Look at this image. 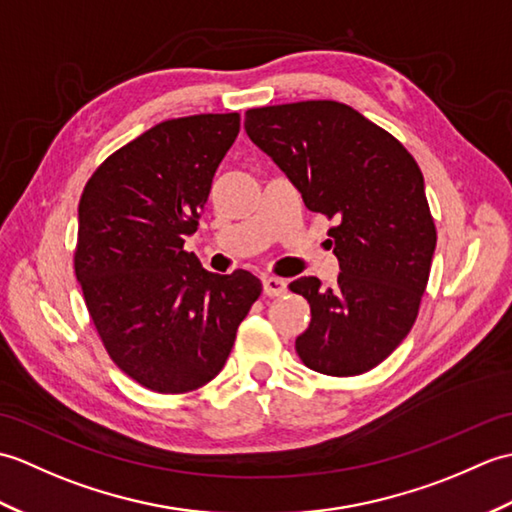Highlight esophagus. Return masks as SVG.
I'll list each match as a JSON object with an SVG mask.
<instances>
[{
    "label": "esophagus",
    "mask_w": 512,
    "mask_h": 512,
    "mask_svg": "<svg viewBox=\"0 0 512 512\" xmlns=\"http://www.w3.org/2000/svg\"><path fill=\"white\" fill-rule=\"evenodd\" d=\"M264 295L266 297H281V295H286V290H288V284L284 279H279V277H264Z\"/></svg>",
    "instance_id": "obj_1"
}]
</instances>
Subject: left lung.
<instances>
[{"instance_id":"obj_1","label":"left lung","mask_w":512,"mask_h":512,"mask_svg":"<svg viewBox=\"0 0 512 512\" xmlns=\"http://www.w3.org/2000/svg\"><path fill=\"white\" fill-rule=\"evenodd\" d=\"M244 129L295 184L310 211L334 217L330 246L341 273L292 281L312 321L297 354L328 376L383 363L409 334L427 288L436 224L409 151L354 107L301 101L248 110Z\"/></svg>"}]
</instances>
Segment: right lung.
Returning a JSON list of instances; mask_svg holds the SVG:
<instances>
[{
	"label": "right lung",
	"instance_id": "obj_1",
	"mask_svg": "<svg viewBox=\"0 0 512 512\" xmlns=\"http://www.w3.org/2000/svg\"><path fill=\"white\" fill-rule=\"evenodd\" d=\"M239 114L171 118L92 173L79 202L74 273L112 361L158 394L222 372L239 323L262 295L248 270L215 275L184 250Z\"/></svg>",
	"mask_w": 512,
	"mask_h": 512
}]
</instances>
